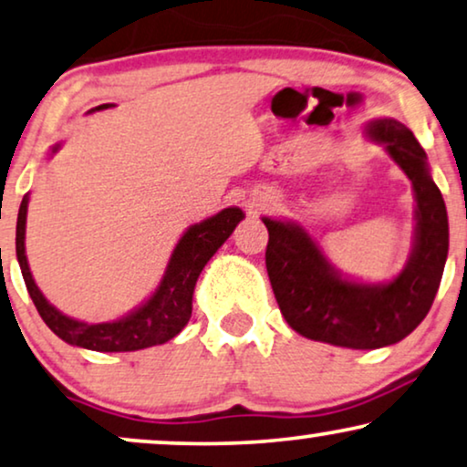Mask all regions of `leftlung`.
<instances>
[{
    "mask_svg": "<svg viewBox=\"0 0 467 467\" xmlns=\"http://www.w3.org/2000/svg\"><path fill=\"white\" fill-rule=\"evenodd\" d=\"M365 132L403 169L416 197L414 248L392 281H349L300 225L262 219L270 235L265 268L285 322L311 341L349 349H378L408 337L431 308L448 257L446 205L414 132L392 118L373 119Z\"/></svg>",
    "mask_w": 467,
    "mask_h": 467,
    "instance_id": "left-lung-1",
    "label": "left lung"
}]
</instances>
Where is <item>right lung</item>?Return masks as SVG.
Here are the masks:
<instances>
[{"instance_id": "right-lung-1", "label": "right lung", "mask_w": 467, "mask_h": 467, "mask_svg": "<svg viewBox=\"0 0 467 467\" xmlns=\"http://www.w3.org/2000/svg\"><path fill=\"white\" fill-rule=\"evenodd\" d=\"M109 107H113L111 102L99 105L92 111H102ZM57 150L59 143L53 145L51 154H56ZM27 203L29 195L23 197L19 219H16V259H19L27 292L32 296L40 317L62 341L77 345V348L92 349V352H137V349L167 343L169 338L180 335L191 319L192 292H195L197 278L202 275L203 265L219 251L223 242L234 234L235 225L244 219V212L240 208H225L219 214L210 216L197 225H191L175 244L165 276H162L156 292L150 296V300H145L141 306L126 317L115 319V322L88 324L72 319L57 311L53 305H48V300L36 285L26 255Z\"/></svg>"}]
</instances>
